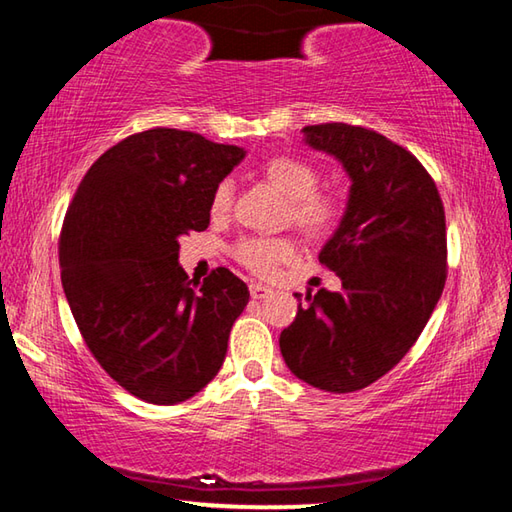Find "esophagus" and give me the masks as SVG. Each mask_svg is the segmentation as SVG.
Listing matches in <instances>:
<instances>
[{
	"label": "esophagus",
	"instance_id": "1",
	"mask_svg": "<svg viewBox=\"0 0 512 512\" xmlns=\"http://www.w3.org/2000/svg\"><path fill=\"white\" fill-rule=\"evenodd\" d=\"M271 289H268V287H264V284H250V296H253L255 300H264V298H268V296H271Z\"/></svg>",
	"mask_w": 512,
	"mask_h": 512
}]
</instances>
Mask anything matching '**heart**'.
<instances>
[{
    "label": "heart",
    "instance_id": "heart-1",
    "mask_svg": "<svg viewBox=\"0 0 512 512\" xmlns=\"http://www.w3.org/2000/svg\"><path fill=\"white\" fill-rule=\"evenodd\" d=\"M264 178L289 201L291 221L314 239H323L339 230L345 216L343 196L329 189H316L320 171L298 155H275L262 167ZM232 210V183L223 180L214 187L210 212L223 219ZM296 255V244L284 237H246L235 246V257L255 275L271 277L284 262Z\"/></svg>",
    "mask_w": 512,
    "mask_h": 512
}]
</instances>
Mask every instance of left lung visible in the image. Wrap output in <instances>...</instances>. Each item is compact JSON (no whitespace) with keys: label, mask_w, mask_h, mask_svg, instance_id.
<instances>
[{"label":"left lung","mask_w":512,"mask_h":512,"mask_svg":"<svg viewBox=\"0 0 512 512\" xmlns=\"http://www.w3.org/2000/svg\"><path fill=\"white\" fill-rule=\"evenodd\" d=\"M302 133L352 178L343 223L318 255L343 289L307 293L280 350L309 386L354 393L404 359L438 305L447 280L445 207L420 160L372 128L332 121Z\"/></svg>","instance_id":"obj_1"}]
</instances>
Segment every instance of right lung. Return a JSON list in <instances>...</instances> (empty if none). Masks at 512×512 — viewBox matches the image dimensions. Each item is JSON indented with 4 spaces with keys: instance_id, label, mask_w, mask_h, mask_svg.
Wrapping results in <instances>:
<instances>
[{
    "instance_id": "obj_1",
    "label": "right lung",
    "mask_w": 512,
    "mask_h": 512,
    "mask_svg": "<svg viewBox=\"0 0 512 512\" xmlns=\"http://www.w3.org/2000/svg\"><path fill=\"white\" fill-rule=\"evenodd\" d=\"M244 158L178 128H151L101 155L67 207L60 280L85 345L117 384L151 404H178L210 384L248 305L244 280L198 284L178 239L210 225L214 187Z\"/></svg>"
}]
</instances>
